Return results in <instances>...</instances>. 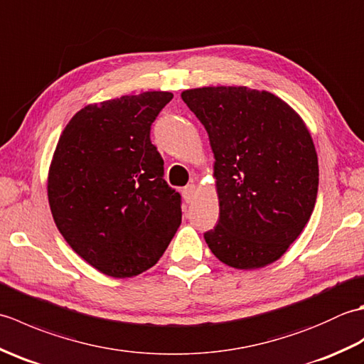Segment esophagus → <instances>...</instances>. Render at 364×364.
<instances>
[{
	"label": "esophagus",
	"mask_w": 364,
	"mask_h": 364,
	"mask_svg": "<svg viewBox=\"0 0 364 364\" xmlns=\"http://www.w3.org/2000/svg\"><path fill=\"white\" fill-rule=\"evenodd\" d=\"M181 192H183L184 202H186V203H191L192 200L196 198V186H194V184H188V186L184 188Z\"/></svg>",
	"instance_id": "esophagus-1"
}]
</instances>
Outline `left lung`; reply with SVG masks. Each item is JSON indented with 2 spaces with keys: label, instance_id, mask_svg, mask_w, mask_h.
Masks as SVG:
<instances>
[{
  "label": "left lung",
  "instance_id": "left-lung-1",
  "mask_svg": "<svg viewBox=\"0 0 364 364\" xmlns=\"http://www.w3.org/2000/svg\"><path fill=\"white\" fill-rule=\"evenodd\" d=\"M183 102L202 122L214 153L219 220L211 252L235 269L283 257L314 210L318 154L300 115L282 98L244 86L189 89Z\"/></svg>",
  "mask_w": 364,
  "mask_h": 364
}]
</instances>
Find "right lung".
<instances>
[{
  "mask_svg": "<svg viewBox=\"0 0 364 364\" xmlns=\"http://www.w3.org/2000/svg\"><path fill=\"white\" fill-rule=\"evenodd\" d=\"M173 94L123 95L76 112L59 137L48 202L67 244L105 275L156 264L181 223V196L164 180L151 123Z\"/></svg>",
  "mask_w": 364,
  "mask_h": 364,
  "instance_id": "obj_1",
  "label": "right lung"
}]
</instances>
